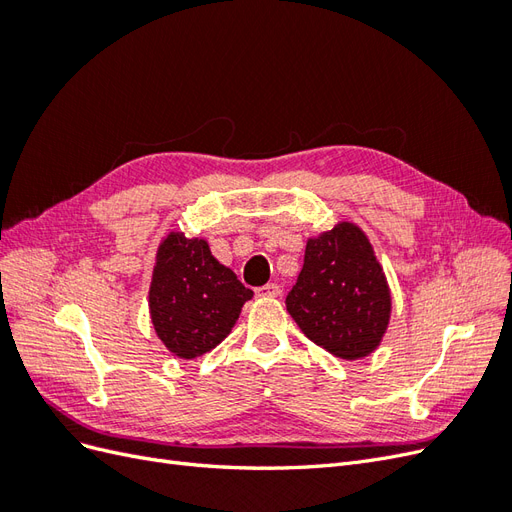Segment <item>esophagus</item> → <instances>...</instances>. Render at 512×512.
Here are the masks:
<instances>
[{
	"label": "esophagus",
	"instance_id": "obj_1",
	"mask_svg": "<svg viewBox=\"0 0 512 512\" xmlns=\"http://www.w3.org/2000/svg\"><path fill=\"white\" fill-rule=\"evenodd\" d=\"M280 292H282V288L277 284H265V286L256 288V297H280Z\"/></svg>",
	"mask_w": 512,
	"mask_h": 512
}]
</instances>
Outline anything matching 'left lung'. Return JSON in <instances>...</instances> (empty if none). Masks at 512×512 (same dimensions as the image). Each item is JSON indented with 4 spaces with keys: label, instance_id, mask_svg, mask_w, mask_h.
<instances>
[{
    "label": "left lung",
    "instance_id": "1",
    "mask_svg": "<svg viewBox=\"0 0 512 512\" xmlns=\"http://www.w3.org/2000/svg\"><path fill=\"white\" fill-rule=\"evenodd\" d=\"M288 314L314 344L354 361L376 350L391 314V292L363 232L342 222L305 247L286 297Z\"/></svg>",
    "mask_w": 512,
    "mask_h": 512
}]
</instances>
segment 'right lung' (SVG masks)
Listing matches in <instances>:
<instances>
[{
    "label": "right lung",
    "instance_id": "add662e5",
    "mask_svg": "<svg viewBox=\"0 0 512 512\" xmlns=\"http://www.w3.org/2000/svg\"><path fill=\"white\" fill-rule=\"evenodd\" d=\"M252 294L211 256L207 241L183 232H170L162 241L149 309L158 337L181 359H196L218 346Z\"/></svg>",
    "mask_w": 512,
    "mask_h": 512
}]
</instances>
